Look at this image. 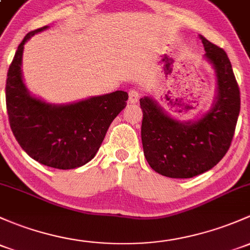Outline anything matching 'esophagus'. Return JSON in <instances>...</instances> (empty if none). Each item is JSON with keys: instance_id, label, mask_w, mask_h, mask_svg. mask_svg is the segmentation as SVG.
Here are the masks:
<instances>
[{"instance_id": "obj_1", "label": "esophagus", "mask_w": 250, "mask_h": 250, "mask_svg": "<svg viewBox=\"0 0 250 250\" xmlns=\"http://www.w3.org/2000/svg\"><path fill=\"white\" fill-rule=\"evenodd\" d=\"M128 94H129V103H136V102L140 99V93H139L138 91L134 90V88H132V90H129V92H128Z\"/></svg>"}]
</instances>
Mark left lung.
<instances>
[{
  "label": "left lung",
  "mask_w": 250,
  "mask_h": 250,
  "mask_svg": "<svg viewBox=\"0 0 250 250\" xmlns=\"http://www.w3.org/2000/svg\"><path fill=\"white\" fill-rule=\"evenodd\" d=\"M199 37L217 79L211 109L194 121H180L151 97L140 99L144 154L149 167L167 177L190 178L217 165L229 149L240 115V88L227 52Z\"/></svg>",
  "instance_id": "8db88e82"
}]
</instances>
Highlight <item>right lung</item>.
<instances>
[{"label":"right lung","mask_w":250,"mask_h":250,"mask_svg":"<svg viewBox=\"0 0 250 250\" xmlns=\"http://www.w3.org/2000/svg\"><path fill=\"white\" fill-rule=\"evenodd\" d=\"M48 28L27 33L18 46L7 74V112L15 139L31 158L55 169H75L96 156L111 122L127 105L128 93L115 91L69 104L32 96L21 70L23 45Z\"/></svg>","instance_id":"add662e5"}]
</instances>
